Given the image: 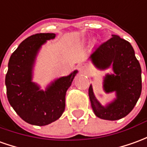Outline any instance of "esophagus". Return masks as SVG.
Masks as SVG:
<instances>
[{"label": "esophagus", "instance_id": "34e87169", "mask_svg": "<svg viewBox=\"0 0 147 147\" xmlns=\"http://www.w3.org/2000/svg\"><path fill=\"white\" fill-rule=\"evenodd\" d=\"M80 70L82 71H84V72L87 71L88 70V64H86V63H84V64H82V65L80 66Z\"/></svg>", "mask_w": 147, "mask_h": 147}]
</instances>
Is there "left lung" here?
<instances>
[{
    "label": "left lung",
    "instance_id": "obj_1",
    "mask_svg": "<svg viewBox=\"0 0 147 147\" xmlns=\"http://www.w3.org/2000/svg\"><path fill=\"white\" fill-rule=\"evenodd\" d=\"M98 69L112 65L115 74H107L103 80L106 93L115 92L116 98L107 106L95 98L92 86L88 95L95 115L102 119L118 120L127 116L138 102L142 92V69L131 45L119 36L112 35L107 41L98 45L90 56Z\"/></svg>",
    "mask_w": 147,
    "mask_h": 147
}]
</instances>
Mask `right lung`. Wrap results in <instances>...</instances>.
<instances>
[{"instance_id": "1", "label": "right lung", "mask_w": 147, "mask_h": 147, "mask_svg": "<svg viewBox=\"0 0 147 147\" xmlns=\"http://www.w3.org/2000/svg\"><path fill=\"white\" fill-rule=\"evenodd\" d=\"M55 33H37L20 43L10 56L5 76L7 98L16 114L26 123L45 126L55 122L65 109V95L76 70L52 82L45 91L32 82V69L38 52Z\"/></svg>"}]
</instances>
